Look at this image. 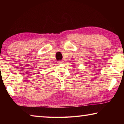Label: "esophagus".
<instances>
[{
  "mask_svg": "<svg viewBox=\"0 0 124 124\" xmlns=\"http://www.w3.org/2000/svg\"><path fill=\"white\" fill-rule=\"evenodd\" d=\"M58 63H63V61H58Z\"/></svg>",
  "mask_w": 124,
  "mask_h": 124,
  "instance_id": "obj_1",
  "label": "esophagus"
}]
</instances>
